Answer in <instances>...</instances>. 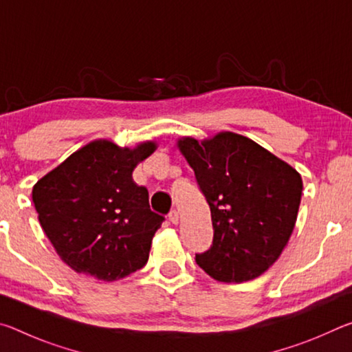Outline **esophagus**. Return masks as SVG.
<instances>
[{
	"label": "esophagus",
	"instance_id": "obj_1",
	"mask_svg": "<svg viewBox=\"0 0 352 352\" xmlns=\"http://www.w3.org/2000/svg\"><path fill=\"white\" fill-rule=\"evenodd\" d=\"M169 220L174 225H177L178 223V220H180V216H178V211L177 210H172L170 212H169Z\"/></svg>",
	"mask_w": 352,
	"mask_h": 352
}]
</instances>
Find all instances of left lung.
Returning a JSON list of instances; mask_svg holds the SVG:
<instances>
[{
  "mask_svg": "<svg viewBox=\"0 0 352 352\" xmlns=\"http://www.w3.org/2000/svg\"><path fill=\"white\" fill-rule=\"evenodd\" d=\"M210 205L212 245L195 262L220 283H243L273 265L295 228L301 175L258 142L222 132L178 140Z\"/></svg>",
  "mask_w": 352,
  "mask_h": 352,
  "instance_id": "8db88e82",
  "label": "left lung"
}]
</instances>
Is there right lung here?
Instances as JSON below:
<instances>
[{"mask_svg": "<svg viewBox=\"0 0 352 352\" xmlns=\"http://www.w3.org/2000/svg\"><path fill=\"white\" fill-rule=\"evenodd\" d=\"M155 148L153 141L133 148L91 141L34 184L41 228L74 272L116 281L146 265L164 217L132 172Z\"/></svg>", "mask_w": 352, "mask_h": 352, "instance_id": "add662e5", "label": "right lung"}]
</instances>
